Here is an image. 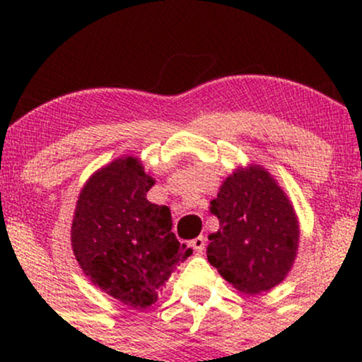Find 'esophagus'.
Wrapping results in <instances>:
<instances>
[{"label":"esophagus","mask_w":362,"mask_h":362,"mask_svg":"<svg viewBox=\"0 0 362 362\" xmlns=\"http://www.w3.org/2000/svg\"><path fill=\"white\" fill-rule=\"evenodd\" d=\"M189 245H190V247L194 248L195 252H197V253H201L202 250H204V247H206V238H204V236L201 235V236H197V238L190 240Z\"/></svg>","instance_id":"esophagus-1"}]
</instances>
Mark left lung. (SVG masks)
Returning a JSON list of instances; mask_svg holds the SVG:
<instances>
[{
	"mask_svg": "<svg viewBox=\"0 0 362 362\" xmlns=\"http://www.w3.org/2000/svg\"><path fill=\"white\" fill-rule=\"evenodd\" d=\"M209 209L219 221L209 235V264L243 293L279 284L296 257L300 228L276 180L260 167L236 170Z\"/></svg>",
	"mask_w": 362,
	"mask_h": 362,
	"instance_id": "8db88e82",
	"label": "left lung"
}]
</instances>
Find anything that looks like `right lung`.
<instances>
[{"label":"right lung","instance_id":"right-lung-1","mask_svg":"<svg viewBox=\"0 0 362 362\" xmlns=\"http://www.w3.org/2000/svg\"><path fill=\"white\" fill-rule=\"evenodd\" d=\"M155 180L138 158H119L83 187L74 211V257L107 294L132 308L158 300L180 262L192 253L178 243L167 206L146 199Z\"/></svg>","mask_w":362,"mask_h":362}]
</instances>
